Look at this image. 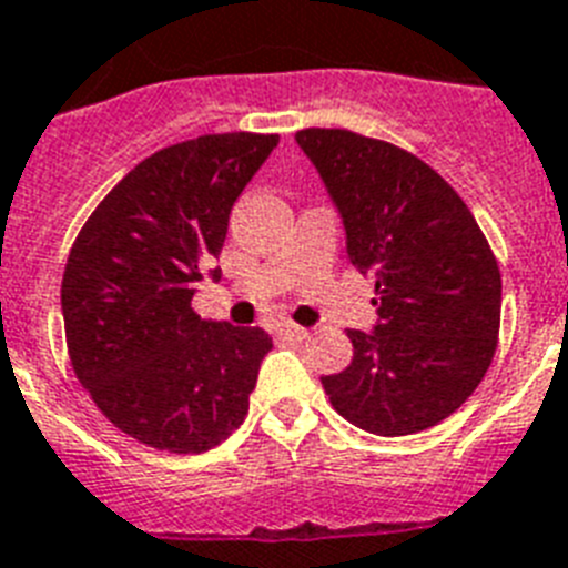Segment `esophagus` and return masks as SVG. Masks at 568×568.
Instances as JSON below:
<instances>
[{"label": "esophagus", "instance_id": "obj_1", "mask_svg": "<svg viewBox=\"0 0 568 568\" xmlns=\"http://www.w3.org/2000/svg\"><path fill=\"white\" fill-rule=\"evenodd\" d=\"M278 336H281V339H287V342H304V339H307V331H304L302 325H290V322H287V325L278 327Z\"/></svg>", "mask_w": 568, "mask_h": 568}]
</instances>
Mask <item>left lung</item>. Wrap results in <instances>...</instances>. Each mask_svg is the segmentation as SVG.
<instances>
[{"instance_id": "1", "label": "left lung", "mask_w": 568, "mask_h": 568, "mask_svg": "<svg viewBox=\"0 0 568 568\" xmlns=\"http://www.w3.org/2000/svg\"><path fill=\"white\" fill-rule=\"evenodd\" d=\"M345 229L348 261L377 287L372 334L322 377L342 418L412 435L462 406L490 368L503 278L479 223L418 156L351 130H298Z\"/></svg>"}]
</instances>
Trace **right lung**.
I'll list each match as a JSON object with an SVG mask.
<instances>
[{
  "mask_svg": "<svg viewBox=\"0 0 568 568\" xmlns=\"http://www.w3.org/2000/svg\"><path fill=\"white\" fill-rule=\"evenodd\" d=\"M278 135L220 133L171 144L126 173L81 229L60 287L72 368L110 424L168 453H205L250 412L273 351L261 327L191 311L234 200Z\"/></svg>",
  "mask_w": 568,
  "mask_h": 568,
  "instance_id": "obj_1",
  "label": "right lung"
}]
</instances>
